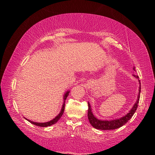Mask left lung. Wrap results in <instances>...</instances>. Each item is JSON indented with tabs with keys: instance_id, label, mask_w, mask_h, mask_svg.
Masks as SVG:
<instances>
[{
	"instance_id": "obj_1",
	"label": "left lung",
	"mask_w": 155,
	"mask_h": 155,
	"mask_svg": "<svg viewBox=\"0 0 155 155\" xmlns=\"http://www.w3.org/2000/svg\"><path fill=\"white\" fill-rule=\"evenodd\" d=\"M133 70H135V68H133ZM137 78H138V77H137ZM140 81V84H141L140 81ZM140 91H141V85L140 87V91H139V95H138L137 102H136L135 104H134V106H133L132 109H131L129 111V113H128L125 116L122 117L118 120H111V121H107V120H104V121H103V120H98L93 115L92 112H91L90 104L88 103L87 115H88L89 121H90V124L92 125V127L96 128V129H100V130H114L122 127L123 125H124L126 123H127L128 120L132 117L133 115H134L135 112L136 111V109H137L138 107L139 101H140Z\"/></svg>"
}]
</instances>
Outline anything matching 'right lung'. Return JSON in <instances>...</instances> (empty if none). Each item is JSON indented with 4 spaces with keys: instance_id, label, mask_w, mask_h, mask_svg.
Masks as SVG:
<instances>
[{
    "instance_id": "obj_1",
    "label": "right lung",
    "mask_w": 155,
    "mask_h": 155,
    "mask_svg": "<svg viewBox=\"0 0 155 155\" xmlns=\"http://www.w3.org/2000/svg\"><path fill=\"white\" fill-rule=\"evenodd\" d=\"M68 94H69V91H67L66 93L64 95V100L65 101V99L67 98V97L68 96ZM64 109H65V101H64V103L63 104V107H62V109H61V112L59 113V114L57 115V116L55 117V118H54L53 120H51V121H49L48 122H45V123H38V122H32L31 121V120H28L31 123H32L33 124H35L36 126H38V127H48V126H51L52 124H55V123L58 121V120L61 118V117L62 116L63 114H64Z\"/></svg>"
}]
</instances>
